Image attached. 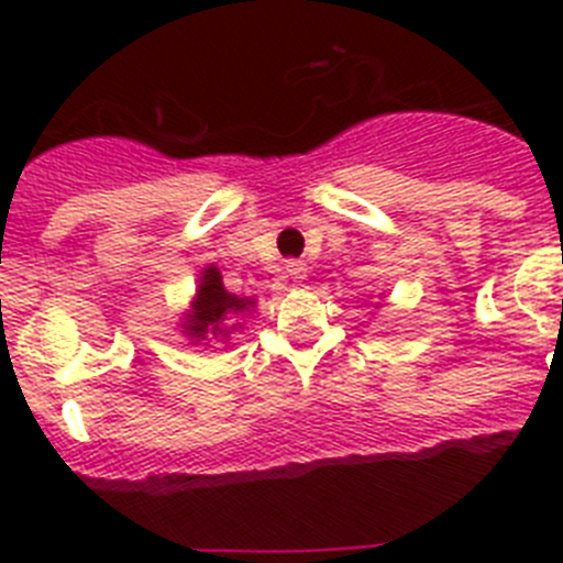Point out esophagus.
<instances>
[{
	"mask_svg": "<svg viewBox=\"0 0 563 563\" xmlns=\"http://www.w3.org/2000/svg\"><path fill=\"white\" fill-rule=\"evenodd\" d=\"M287 276L290 278H305L307 276V265L305 262H287Z\"/></svg>",
	"mask_w": 563,
	"mask_h": 563,
	"instance_id": "esophagus-1",
	"label": "esophagus"
}]
</instances>
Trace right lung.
I'll use <instances>...</instances> for the list:
<instances>
[{"label":"right lung","mask_w":563,"mask_h":563,"mask_svg":"<svg viewBox=\"0 0 563 563\" xmlns=\"http://www.w3.org/2000/svg\"><path fill=\"white\" fill-rule=\"evenodd\" d=\"M256 298L228 292L222 285V273L217 265H206L197 278V290L188 301V310L180 318V332L194 346H208V343H228L236 330H242V321L247 312H253Z\"/></svg>","instance_id":"add662e5"}]
</instances>
